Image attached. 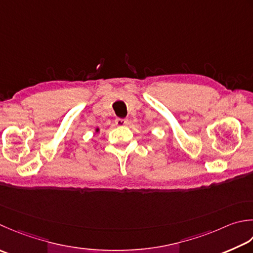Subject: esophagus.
<instances>
[{
	"label": "esophagus",
	"instance_id": "34e87169",
	"mask_svg": "<svg viewBox=\"0 0 253 253\" xmlns=\"http://www.w3.org/2000/svg\"><path fill=\"white\" fill-rule=\"evenodd\" d=\"M115 124H116L117 126H120V127L126 126L127 124H128V121H127V120H124V118H116V120H115Z\"/></svg>",
	"mask_w": 253,
	"mask_h": 253
}]
</instances>
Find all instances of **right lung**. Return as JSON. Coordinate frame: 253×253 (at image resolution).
Masks as SVG:
<instances>
[{
    "label": "right lung",
    "mask_w": 253,
    "mask_h": 253,
    "mask_svg": "<svg viewBox=\"0 0 253 253\" xmlns=\"http://www.w3.org/2000/svg\"><path fill=\"white\" fill-rule=\"evenodd\" d=\"M96 131H98V128H97V129H96Z\"/></svg>",
    "instance_id": "1"
}]
</instances>
